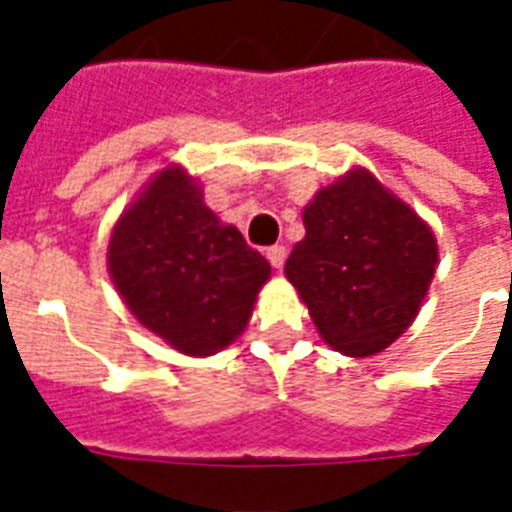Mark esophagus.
<instances>
[{"label": "esophagus", "mask_w": 512, "mask_h": 512, "mask_svg": "<svg viewBox=\"0 0 512 512\" xmlns=\"http://www.w3.org/2000/svg\"><path fill=\"white\" fill-rule=\"evenodd\" d=\"M266 257H268V263L274 268H282L285 266V257H288V249L285 246H268L266 249Z\"/></svg>", "instance_id": "obj_1"}]
</instances>
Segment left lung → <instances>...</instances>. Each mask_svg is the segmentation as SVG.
I'll list each match as a JSON object with an SVG mask.
<instances>
[{
	"instance_id": "obj_1",
	"label": "left lung",
	"mask_w": 512,
	"mask_h": 512,
	"mask_svg": "<svg viewBox=\"0 0 512 512\" xmlns=\"http://www.w3.org/2000/svg\"><path fill=\"white\" fill-rule=\"evenodd\" d=\"M285 277L323 343L376 356L417 318L439 263L428 222L365 167L323 186L301 213Z\"/></svg>"
}]
</instances>
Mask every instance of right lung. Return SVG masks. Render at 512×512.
I'll list each match as a JSON object with an SVG mask.
<instances>
[{"instance_id":"add662e5","label":"right lung","mask_w":512,"mask_h":512,"mask_svg":"<svg viewBox=\"0 0 512 512\" xmlns=\"http://www.w3.org/2000/svg\"><path fill=\"white\" fill-rule=\"evenodd\" d=\"M106 268L147 332L186 356L233 345L271 266L202 200L180 164L158 169L109 235Z\"/></svg>"}]
</instances>
